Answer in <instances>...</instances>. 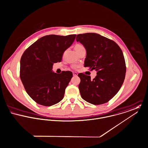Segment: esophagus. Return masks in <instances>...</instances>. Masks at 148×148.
I'll return each instance as SVG.
<instances>
[{
	"mask_svg": "<svg viewBox=\"0 0 148 148\" xmlns=\"http://www.w3.org/2000/svg\"><path fill=\"white\" fill-rule=\"evenodd\" d=\"M73 76H77L78 75V73L77 72H73Z\"/></svg>",
	"mask_w": 148,
	"mask_h": 148,
	"instance_id": "1",
	"label": "esophagus"
}]
</instances>
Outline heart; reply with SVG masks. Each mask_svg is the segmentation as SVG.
Here are the masks:
<instances>
[{"instance_id": "heart-1", "label": "heart", "mask_w": 148, "mask_h": 148, "mask_svg": "<svg viewBox=\"0 0 148 148\" xmlns=\"http://www.w3.org/2000/svg\"><path fill=\"white\" fill-rule=\"evenodd\" d=\"M84 47L82 45H80V44L77 45L75 46V50H76L77 51H78L79 50H81V49H84ZM72 67H73V69H76L78 68V66H77V65H73V66H72Z\"/></svg>"}]
</instances>
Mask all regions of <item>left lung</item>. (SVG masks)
Wrapping results in <instances>:
<instances>
[{
	"label": "left lung",
	"instance_id": "1",
	"mask_svg": "<svg viewBox=\"0 0 148 148\" xmlns=\"http://www.w3.org/2000/svg\"><path fill=\"white\" fill-rule=\"evenodd\" d=\"M76 40L86 50L84 66L97 71L92 80L79 73V90L82 98L93 105L108 102L117 92L125 77L126 64L123 53L112 40L96 33L78 34Z\"/></svg>",
	"mask_w": 148,
	"mask_h": 148
}]
</instances>
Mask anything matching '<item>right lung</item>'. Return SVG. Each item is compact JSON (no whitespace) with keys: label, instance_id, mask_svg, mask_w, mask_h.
<instances>
[{"label":"right lung","instance_id":"obj_1","mask_svg":"<svg viewBox=\"0 0 148 148\" xmlns=\"http://www.w3.org/2000/svg\"><path fill=\"white\" fill-rule=\"evenodd\" d=\"M76 35L44 36L32 44L21 59L20 77L27 93L37 103L50 106L64 97L73 73L53 71L54 63L60 62L64 51L74 42Z\"/></svg>","mask_w":148,"mask_h":148}]
</instances>
